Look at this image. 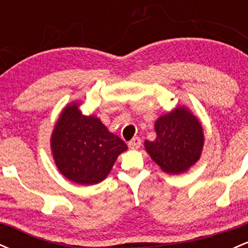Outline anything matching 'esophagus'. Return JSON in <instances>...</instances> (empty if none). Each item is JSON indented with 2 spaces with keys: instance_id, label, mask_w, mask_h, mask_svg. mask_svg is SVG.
I'll use <instances>...</instances> for the list:
<instances>
[{
  "instance_id": "1",
  "label": "esophagus",
  "mask_w": 248,
  "mask_h": 248,
  "mask_svg": "<svg viewBox=\"0 0 248 248\" xmlns=\"http://www.w3.org/2000/svg\"><path fill=\"white\" fill-rule=\"evenodd\" d=\"M141 139L140 138H133L132 140L129 141V143H128V146H129V148H132V149H139V148L141 147Z\"/></svg>"
}]
</instances>
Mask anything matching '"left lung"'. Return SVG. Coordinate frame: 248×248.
Masks as SVG:
<instances>
[{"instance_id":"1","label":"left lung","mask_w":248,"mask_h":248,"mask_svg":"<svg viewBox=\"0 0 248 248\" xmlns=\"http://www.w3.org/2000/svg\"><path fill=\"white\" fill-rule=\"evenodd\" d=\"M156 139L144 147L163 171L183 172L201 157L204 134L201 124L186 108L178 107L155 124Z\"/></svg>"}]
</instances>
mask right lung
Here are the masks:
<instances>
[{"label":"right lung","instance_id":"right-lung-1","mask_svg":"<svg viewBox=\"0 0 248 248\" xmlns=\"http://www.w3.org/2000/svg\"><path fill=\"white\" fill-rule=\"evenodd\" d=\"M53 157L70 181L91 186L104 181L127 144L95 116H85L72 104L64 108L51 138Z\"/></svg>","mask_w":248,"mask_h":248}]
</instances>
